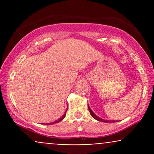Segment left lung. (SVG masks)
Listing matches in <instances>:
<instances>
[{"label": "left lung", "instance_id": "obj_1", "mask_svg": "<svg viewBox=\"0 0 154 154\" xmlns=\"http://www.w3.org/2000/svg\"><path fill=\"white\" fill-rule=\"evenodd\" d=\"M88 110H89L90 113H91V115L92 116H93V117L95 119L98 120V121L102 122H117V121H114V120H105V119H101V118L98 117V116L95 115L94 113H93V111L91 110V109L89 107V106H88Z\"/></svg>", "mask_w": 154, "mask_h": 154}]
</instances>
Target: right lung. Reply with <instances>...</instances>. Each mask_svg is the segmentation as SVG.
<instances>
[{"mask_svg":"<svg viewBox=\"0 0 154 154\" xmlns=\"http://www.w3.org/2000/svg\"><path fill=\"white\" fill-rule=\"evenodd\" d=\"M66 111H67V109H66ZM66 111H65V113H64V114H63V115H62V116H61V118H59V119H58V120H56V121H55V122H53L48 123V124H46V125H54V124L59 122H61V120H63V119H64V117H65V116H66Z\"/></svg>","mask_w":154,"mask_h":154,"instance_id":"right-lung-1","label":"right lung"}]
</instances>
